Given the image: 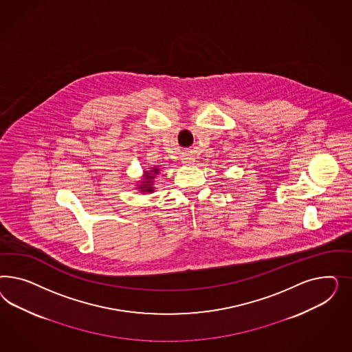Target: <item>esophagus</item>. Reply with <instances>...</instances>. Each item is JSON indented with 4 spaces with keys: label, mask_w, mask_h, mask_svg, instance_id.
<instances>
[{
    "label": "esophagus",
    "mask_w": 352,
    "mask_h": 352,
    "mask_svg": "<svg viewBox=\"0 0 352 352\" xmlns=\"http://www.w3.org/2000/svg\"><path fill=\"white\" fill-rule=\"evenodd\" d=\"M195 161L191 157H186L184 160H183V164H186V165H192Z\"/></svg>",
    "instance_id": "1"
}]
</instances>
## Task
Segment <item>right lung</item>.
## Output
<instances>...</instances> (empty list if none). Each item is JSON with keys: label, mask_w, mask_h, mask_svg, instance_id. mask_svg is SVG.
<instances>
[{"label": "right lung", "mask_w": 352, "mask_h": 352, "mask_svg": "<svg viewBox=\"0 0 352 352\" xmlns=\"http://www.w3.org/2000/svg\"><path fill=\"white\" fill-rule=\"evenodd\" d=\"M160 169H157V166H153L151 170H144V178L143 181H140V184L138 186L140 192H148L152 193L153 192V179L155 175L159 174Z\"/></svg>", "instance_id": "right-lung-1"}]
</instances>
